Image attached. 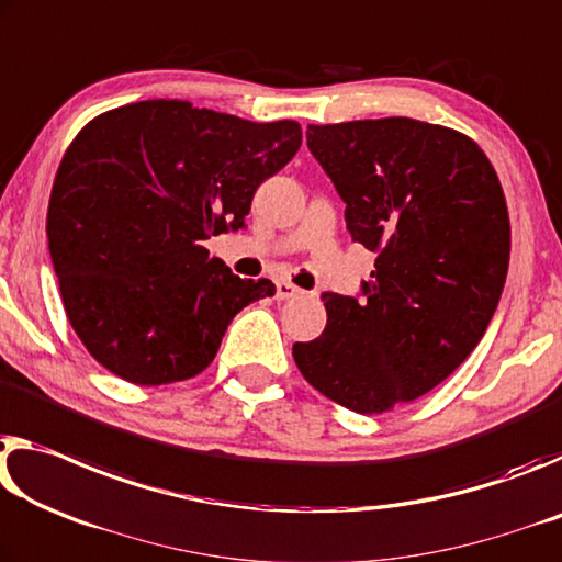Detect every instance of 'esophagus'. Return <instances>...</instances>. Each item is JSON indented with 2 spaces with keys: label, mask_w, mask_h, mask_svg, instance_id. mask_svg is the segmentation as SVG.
I'll use <instances>...</instances> for the list:
<instances>
[{
  "label": "esophagus",
  "mask_w": 562,
  "mask_h": 562,
  "mask_svg": "<svg viewBox=\"0 0 562 562\" xmlns=\"http://www.w3.org/2000/svg\"><path fill=\"white\" fill-rule=\"evenodd\" d=\"M301 289L293 286L291 281H276V299L279 301H289V299H296L301 296Z\"/></svg>",
  "instance_id": "34e87169"
}]
</instances>
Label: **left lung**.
Wrapping results in <instances>:
<instances>
[{
	"instance_id": "8db88e82",
	"label": "left lung",
	"mask_w": 562,
	"mask_h": 562,
	"mask_svg": "<svg viewBox=\"0 0 562 562\" xmlns=\"http://www.w3.org/2000/svg\"><path fill=\"white\" fill-rule=\"evenodd\" d=\"M306 144L353 241L379 259L361 299L321 296L328 324L293 344V361L326 398L371 416L436 389L483 338L508 273V206L488 156L456 128L308 124Z\"/></svg>"
}]
</instances>
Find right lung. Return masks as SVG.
<instances>
[{"instance_id": "1", "label": "right lung", "mask_w": 562, "mask_h": 562, "mask_svg": "<svg viewBox=\"0 0 562 562\" xmlns=\"http://www.w3.org/2000/svg\"><path fill=\"white\" fill-rule=\"evenodd\" d=\"M301 146L291 119L256 124L179 99L99 114L54 179L47 236L79 341L119 379L164 385L214 361L232 318L273 296L204 241L238 232L261 183Z\"/></svg>"}]
</instances>
